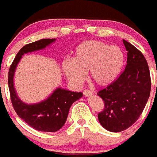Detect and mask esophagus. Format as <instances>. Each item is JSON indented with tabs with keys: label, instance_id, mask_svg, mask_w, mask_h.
I'll return each mask as SVG.
<instances>
[{
	"label": "esophagus",
	"instance_id": "obj_1",
	"mask_svg": "<svg viewBox=\"0 0 157 157\" xmlns=\"http://www.w3.org/2000/svg\"><path fill=\"white\" fill-rule=\"evenodd\" d=\"M91 94H92V92H91L90 90H88V89H86V90H84V91H83V95H84L85 96H91Z\"/></svg>",
	"mask_w": 157,
	"mask_h": 157
}]
</instances>
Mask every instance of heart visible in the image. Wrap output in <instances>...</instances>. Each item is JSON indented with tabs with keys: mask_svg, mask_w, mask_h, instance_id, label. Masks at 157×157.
Listing matches in <instances>:
<instances>
[{
	"mask_svg": "<svg viewBox=\"0 0 157 157\" xmlns=\"http://www.w3.org/2000/svg\"><path fill=\"white\" fill-rule=\"evenodd\" d=\"M122 64L123 54L119 48L101 41L86 40L78 46L73 60H64L62 71L67 79L75 85L81 84L89 71L91 82L105 86L116 79Z\"/></svg>",
	"mask_w": 157,
	"mask_h": 157,
	"instance_id": "obj_1",
	"label": "heart"
}]
</instances>
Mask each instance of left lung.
<instances>
[{"instance_id": "left-lung-1", "label": "left lung", "mask_w": 157, "mask_h": 157, "mask_svg": "<svg viewBox=\"0 0 157 157\" xmlns=\"http://www.w3.org/2000/svg\"><path fill=\"white\" fill-rule=\"evenodd\" d=\"M127 51L126 65L115 81L97 95L105 107L98 113L101 126L111 132L126 130L137 121L145 108L151 91L148 65L140 50L123 40Z\"/></svg>"}]
</instances>
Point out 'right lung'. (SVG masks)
Returning <instances> with one entry per match:
<instances>
[{
    "mask_svg": "<svg viewBox=\"0 0 157 157\" xmlns=\"http://www.w3.org/2000/svg\"><path fill=\"white\" fill-rule=\"evenodd\" d=\"M55 40V39H43L25 45L16 55L8 75L11 102L16 113L31 127L44 132H56L60 130L66 121L71 106L75 101L82 97V93L59 87L45 100L35 105H27L17 97L13 87V75L22 55L43 49Z\"/></svg>",
    "mask_w": 157,
    "mask_h": 157,
    "instance_id": "1",
    "label": "right lung"
}]
</instances>
